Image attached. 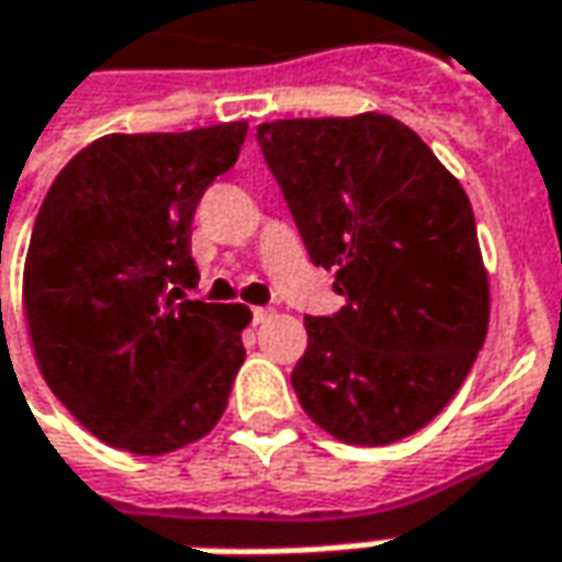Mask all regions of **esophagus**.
<instances>
[{
  "instance_id": "esophagus-1",
  "label": "esophagus",
  "mask_w": 562,
  "mask_h": 562,
  "mask_svg": "<svg viewBox=\"0 0 562 562\" xmlns=\"http://www.w3.org/2000/svg\"><path fill=\"white\" fill-rule=\"evenodd\" d=\"M250 315H254V325H262V322H269V318H272V308L256 306Z\"/></svg>"
}]
</instances>
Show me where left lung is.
<instances>
[{
	"mask_svg": "<svg viewBox=\"0 0 562 562\" xmlns=\"http://www.w3.org/2000/svg\"><path fill=\"white\" fill-rule=\"evenodd\" d=\"M256 138L312 262L337 272L346 300L306 318L293 393L340 442H398L454 398L488 330L467 191L417 132L378 111L272 120Z\"/></svg>",
	"mask_w": 562,
	"mask_h": 562,
	"instance_id": "left-lung-1",
	"label": "left lung"
}]
</instances>
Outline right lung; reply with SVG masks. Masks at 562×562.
Returning <instances> with one entry per match:
<instances>
[{
	"label": "right lung",
	"mask_w": 562,
	"mask_h": 562,
	"mask_svg": "<svg viewBox=\"0 0 562 562\" xmlns=\"http://www.w3.org/2000/svg\"><path fill=\"white\" fill-rule=\"evenodd\" d=\"M247 123L101 135L58 172L33 222L24 315L48 390L86 430L169 454L220 424L250 308L184 300L191 220L235 167Z\"/></svg>",
	"instance_id": "1"
}]
</instances>
